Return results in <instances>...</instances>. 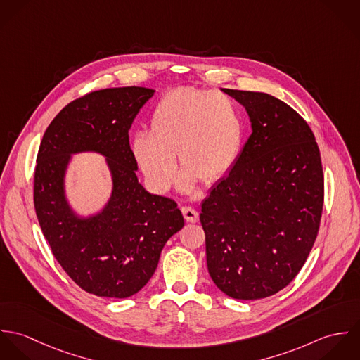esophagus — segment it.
<instances>
[{"label":"esophagus","mask_w":360,"mask_h":360,"mask_svg":"<svg viewBox=\"0 0 360 360\" xmlns=\"http://www.w3.org/2000/svg\"><path fill=\"white\" fill-rule=\"evenodd\" d=\"M181 212H183L184 219H186L188 223H197V221L200 220V213H198L194 207H191V206H184V207L181 209Z\"/></svg>","instance_id":"34e87169"}]
</instances>
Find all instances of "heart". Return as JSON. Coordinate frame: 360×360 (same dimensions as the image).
I'll return each mask as SVG.
<instances>
[{
	"instance_id": "b5f03b06",
	"label": "heart",
	"mask_w": 360,
	"mask_h": 360,
	"mask_svg": "<svg viewBox=\"0 0 360 360\" xmlns=\"http://www.w3.org/2000/svg\"><path fill=\"white\" fill-rule=\"evenodd\" d=\"M243 134V115L230 96L179 87L155 103L150 131H136L130 147L148 184L158 193L170 187L177 155L183 166L179 186L190 191L198 177L209 183L233 166Z\"/></svg>"
}]
</instances>
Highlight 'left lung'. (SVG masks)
Listing matches in <instances>:
<instances>
[{
	"label": "left lung",
	"mask_w": 360,
	"mask_h": 360,
	"mask_svg": "<svg viewBox=\"0 0 360 360\" xmlns=\"http://www.w3.org/2000/svg\"><path fill=\"white\" fill-rule=\"evenodd\" d=\"M241 103L252 134L200 214L207 271L234 300L287 287L314 244L324 197L320 151L308 123L281 100L223 89Z\"/></svg>",
	"instance_id": "1"
}]
</instances>
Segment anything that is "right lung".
Returning <instances> with one entry per match:
<instances>
[{"label":"right lung","instance_id":"obj_1","mask_svg":"<svg viewBox=\"0 0 360 360\" xmlns=\"http://www.w3.org/2000/svg\"><path fill=\"white\" fill-rule=\"evenodd\" d=\"M155 90L117 87L68 103L47 127L34 172V207L52 254L68 276L97 297L129 298L153 277L167 240L184 226L177 204L148 193L129 130ZM103 154L111 195L91 215L70 204L65 174L72 155Z\"/></svg>","mask_w":360,"mask_h":360}]
</instances>
